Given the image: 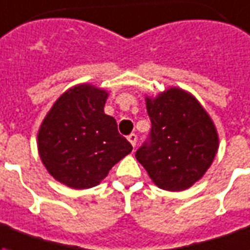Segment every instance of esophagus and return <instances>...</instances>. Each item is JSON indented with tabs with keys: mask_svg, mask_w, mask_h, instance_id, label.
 Here are the masks:
<instances>
[{
	"mask_svg": "<svg viewBox=\"0 0 250 250\" xmlns=\"http://www.w3.org/2000/svg\"><path fill=\"white\" fill-rule=\"evenodd\" d=\"M127 140H129V143L132 144L133 147L136 146V144H137V136H136L134 133H132V134H129V136H127Z\"/></svg>",
	"mask_w": 250,
	"mask_h": 250,
	"instance_id": "1",
	"label": "esophagus"
}]
</instances>
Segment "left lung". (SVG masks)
<instances>
[{"instance_id":"8db88e82","label":"left lung","mask_w":250,"mask_h":250,"mask_svg":"<svg viewBox=\"0 0 250 250\" xmlns=\"http://www.w3.org/2000/svg\"><path fill=\"white\" fill-rule=\"evenodd\" d=\"M152 129L136 158L158 188L178 192L190 188L212 165L218 149L213 121L189 93L170 87L146 98Z\"/></svg>"}]
</instances>
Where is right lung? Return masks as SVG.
<instances>
[{
	"label": "right lung",
	"instance_id": "obj_1",
	"mask_svg": "<svg viewBox=\"0 0 250 250\" xmlns=\"http://www.w3.org/2000/svg\"><path fill=\"white\" fill-rule=\"evenodd\" d=\"M107 93L78 85L58 98L38 132L43 165L73 189L96 187L114 164L132 152L116 120L104 113Z\"/></svg>",
	"mask_w": 250,
	"mask_h": 250
}]
</instances>
